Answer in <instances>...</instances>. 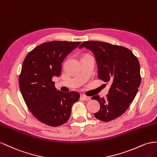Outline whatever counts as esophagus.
Masks as SVG:
<instances>
[{
    "mask_svg": "<svg viewBox=\"0 0 157 157\" xmlns=\"http://www.w3.org/2000/svg\"><path fill=\"white\" fill-rule=\"evenodd\" d=\"M81 98H82V99L83 101H89L91 99V97H87V96H86V95H82L81 96Z\"/></svg>",
    "mask_w": 157,
    "mask_h": 157,
    "instance_id": "obj_1",
    "label": "esophagus"
}]
</instances>
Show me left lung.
<instances>
[{"instance_id":"8db88e82","label":"left lung","mask_w":157,"mask_h":157,"mask_svg":"<svg viewBox=\"0 0 157 157\" xmlns=\"http://www.w3.org/2000/svg\"><path fill=\"white\" fill-rule=\"evenodd\" d=\"M83 47L95 55L98 79L112 83L106 98L92 97L101 106L95 117L109 122L122 115L136 96L141 80L140 62L129 49L122 46L89 41L82 43L79 48Z\"/></svg>"}]
</instances>
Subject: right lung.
<instances>
[{
  "instance_id": "1",
  "label": "right lung",
  "mask_w": 157,
  "mask_h": 157,
  "mask_svg": "<svg viewBox=\"0 0 157 157\" xmlns=\"http://www.w3.org/2000/svg\"><path fill=\"white\" fill-rule=\"evenodd\" d=\"M79 41L44 43L27 55L19 76V86L28 109L40 122L59 126L70 118L71 107L79 98L76 91L56 90L52 79L59 77L62 63Z\"/></svg>"
}]
</instances>
